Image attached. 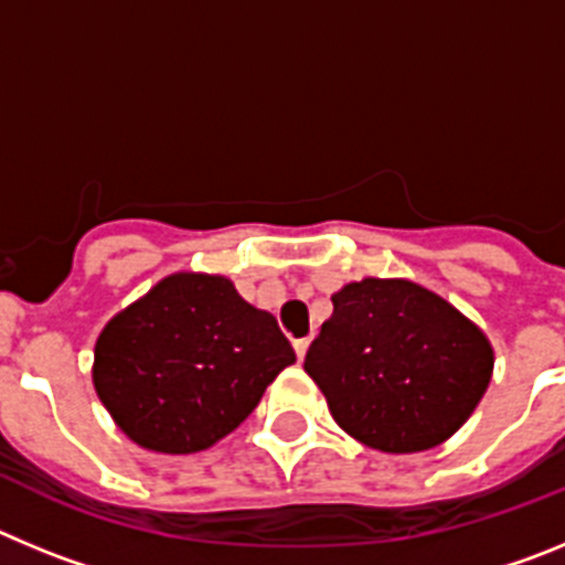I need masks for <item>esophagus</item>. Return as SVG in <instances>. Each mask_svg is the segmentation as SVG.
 <instances>
[{
	"label": "esophagus",
	"instance_id": "1",
	"mask_svg": "<svg viewBox=\"0 0 565 565\" xmlns=\"http://www.w3.org/2000/svg\"><path fill=\"white\" fill-rule=\"evenodd\" d=\"M308 344H311V337H306V339H297V342H294V351H297V359H299V362H302V359H306V353H308Z\"/></svg>",
	"mask_w": 565,
	"mask_h": 565
}]
</instances>
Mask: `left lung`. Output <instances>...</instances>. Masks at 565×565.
I'll return each instance as SVG.
<instances>
[{"label": "left lung", "mask_w": 565, "mask_h": 565, "mask_svg": "<svg viewBox=\"0 0 565 565\" xmlns=\"http://www.w3.org/2000/svg\"><path fill=\"white\" fill-rule=\"evenodd\" d=\"M331 302L306 371L339 427L382 452H422L450 438L492 376L487 337L407 279L367 277Z\"/></svg>", "instance_id": "left-lung-1"}]
</instances>
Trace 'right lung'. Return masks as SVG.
Masks as SVG:
<instances>
[{
  "label": "right lung",
  "instance_id": "obj_1",
  "mask_svg": "<svg viewBox=\"0 0 565 565\" xmlns=\"http://www.w3.org/2000/svg\"><path fill=\"white\" fill-rule=\"evenodd\" d=\"M291 362L277 319L226 277L174 274L104 328L93 382L135 444L183 456L246 422Z\"/></svg>",
  "mask_w": 565,
  "mask_h": 565
}]
</instances>
